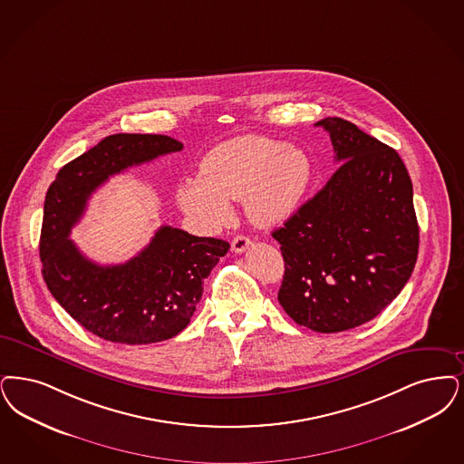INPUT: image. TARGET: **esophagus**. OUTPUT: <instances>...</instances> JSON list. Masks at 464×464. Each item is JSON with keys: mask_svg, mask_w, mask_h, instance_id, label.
Returning a JSON list of instances; mask_svg holds the SVG:
<instances>
[{"mask_svg": "<svg viewBox=\"0 0 464 464\" xmlns=\"http://www.w3.org/2000/svg\"><path fill=\"white\" fill-rule=\"evenodd\" d=\"M250 238H246V237H243V235H238V237H235V240L231 241V248L237 252V254H241V252H245L248 246H250Z\"/></svg>", "mask_w": 464, "mask_h": 464, "instance_id": "obj_1", "label": "esophagus"}]
</instances>
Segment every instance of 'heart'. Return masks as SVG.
<instances>
[{"mask_svg":"<svg viewBox=\"0 0 464 464\" xmlns=\"http://www.w3.org/2000/svg\"><path fill=\"white\" fill-rule=\"evenodd\" d=\"M311 178L313 164L305 151L248 134L207 151L197 179L176 188V200L188 218L207 229L227 223L229 202L241 198L252 223L275 226L297 210Z\"/></svg>","mask_w":464,"mask_h":464,"instance_id":"1","label":"heart"}]
</instances>
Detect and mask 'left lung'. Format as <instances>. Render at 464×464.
<instances>
[{"label": "left lung", "mask_w": 464, "mask_h": 464, "mask_svg": "<svg viewBox=\"0 0 464 464\" xmlns=\"http://www.w3.org/2000/svg\"><path fill=\"white\" fill-rule=\"evenodd\" d=\"M315 126L330 132L340 166L273 231L285 260L278 300L300 326L336 334L368 323L401 294L418 259L420 227L395 150L340 117Z\"/></svg>", "instance_id": "left-lung-1"}]
</instances>
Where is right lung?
I'll use <instances>...</instances> for the list:
<instances>
[{
    "label": "right lung",
    "instance_id": "add662e5",
    "mask_svg": "<svg viewBox=\"0 0 464 464\" xmlns=\"http://www.w3.org/2000/svg\"><path fill=\"white\" fill-rule=\"evenodd\" d=\"M183 150L164 134H111L62 167L48 188L39 238L43 278L56 302L88 332L143 345L181 334L229 243L162 226L132 259L100 266L69 240L90 197L111 176Z\"/></svg>",
    "mask_w": 464,
    "mask_h": 464
}]
</instances>
